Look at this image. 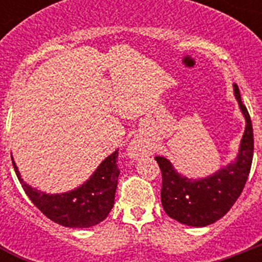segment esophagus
<instances>
[{
	"label": "esophagus",
	"mask_w": 262,
	"mask_h": 262,
	"mask_svg": "<svg viewBox=\"0 0 262 262\" xmlns=\"http://www.w3.org/2000/svg\"><path fill=\"white\" fill-rule=\"evenodd\" d=\"M149 152V148H148L147 143L143 140V139H134L133 142L129 143L128 149H127V154L131 159H139V157H143Z\"/></svg>",
	"instance_id": "1"
}]
</instances>
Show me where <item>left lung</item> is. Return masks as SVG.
Instances as JSON below:
<instances>
[{
    "label": "left lung",
    "instance_id": "left-lung-1",
    "mask_svg": "<svg viewBox=\"0 0 262 262\" xmlns=\"http://www.w3.org/2000/svg\"><path fill=\"white\" fill-rule=\"evenodd\" d=\"M233 94L245 119V129L239 152L230 164L207 177L191 178L178 173L166 157H155L163 174V207L169 216L180 223L206 227L219 221L230 211L248 180L253 157V128L236 84Z\"/></svg>",
    "mask_w": 262,
    "mask_h": 262
}]
</instances>
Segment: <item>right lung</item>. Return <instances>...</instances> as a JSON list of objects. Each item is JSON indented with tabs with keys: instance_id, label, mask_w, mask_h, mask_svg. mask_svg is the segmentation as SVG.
<instances>
[{
	"instance_id": "add662e5",
	"label": "right lung",
	"mask_w": 262,
	"mask_h": 262,
	"mask_svg": "<svg viewBox=\"0 0 262 262\" xmlns=\"http://www.w3.org/2000/svg\"><path fill=\"white\" fill-rule=\"evenodd\" d=\"M117 157L118 149L97 166L84 184L73 190L56 194L38 190L23 181L13 156L11 160L25 193L48 219L71 228H89L105 221L114 206L119 177Z\"/></svg>"
}]
</instances>
